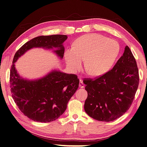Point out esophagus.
Here are the masks:
<instances>
[{
  "mask_svg": "<svg viewBox=\"0 0 147 147\" xmlns=\"http://www.w3.org/2000/svg\"><path fill=\"white\" fill-rule=\"evenodd\" d=\"M79 87H81V88H82V87H84V84L83 81H82V79H81V78H80V80H79Z\"/></svg>",
  "mask_w": 147,
  "mask_h": 147,
  "instance_id": "obj_1",
  "label": "esophagus"
}]
</instances>
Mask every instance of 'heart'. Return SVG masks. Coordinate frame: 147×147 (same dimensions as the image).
<instances>
[{"label":"heart","instance_id":"obj_1","mask_svg":"<svg viewBox=\"0 0 147 147\" xmlns=\"http://www.w3.org/2000/svg\"><path fill=\"white\" fill-rule=\"evenodd\" d=\"M119 50V44L116 40L93 33L78 38L73 47L66 50L65 58L67 65L73 71L81 68L82 59H85V67L89 73L98 76L111 68Z\"/></svg>","mask_w":147,"mask_h":147}]
</instances>
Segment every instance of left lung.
<instances>
[{
  "mask_svg": "<svg viewBox=\"0 0 147 147\" xmlns=\"http://www.w3.org/2000/svg\"><path fill=\"white\" fill-rule=\"evenodd\" d=\"M87 114L97 121L119 118L131 107L139 83L137 63L128 46L113 69L95 79H86Z\"/></svg>",
  "mask_w": 147,
  "mask_h": 147,
  "instance_id": "obj_1",
  "label": "left lung"
}]
</instances>
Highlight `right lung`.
<instances>
[{"instance_id":"add662e5","label":"right lung","mask_w":147,"mask_h":147,"mask_svg":"<svg viewBox=\"0 0 147 147\" xmlns=\"http://www.w3.org/2000/svg\"><path fill=\"white\" fill-rule=\"evenodd\" d=\"M66 35L41 36L27 42L16 52L11 66L10 83L11 95L23 114L32 121L49 123L63 115L69 99L79 87L76 74L52 70L43 78L28 80L20 76L15 63L28 50L32 48L52 49L60 59L63 57Z\"/></svg>"}]
</instances>
